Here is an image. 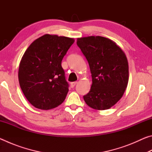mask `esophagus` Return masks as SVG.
<instances>
[{
    "instance_id": "esophagus-1",
    "label": "esophagus",
    "mask_w": 152,
    "mask_h": 152,
    "mask_svg": "<svg viewBox=\"0 0 152 152\" xmlns=\"http://www.w3.org/2000/svg\"><path fill=\"white\" fill-rule=\"evenodd\" d=\"M77 84V82H71V87L72 88H74V86H76V84Z\"/></svg>"
}]
</instances>
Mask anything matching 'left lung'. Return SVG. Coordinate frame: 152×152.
I'll return each mask as SVG.
<instances>
[{"label": "left lung", "instance_id": "left-lung-1", "mask_svg": "<svg viewBox=\"0 0 152 152\" xmlns=\"http://www.w3.org/2000/svg\"><path fill=\"white\" fill-rule=\"evenodd\" d=\"M77 45L88 61L92 74L91 90L83 96L94 109H110L121 99L129 80L125 53L117 43L101 36L77 39Z\"/></svg>", "mask_w": 152, "mask_h": 152}]
</instances>
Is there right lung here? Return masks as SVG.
I'll return each instance as SVG.
<instances>
[{
    "instance_id": "right-lung-1",
    "label": "right lung",
    "mask_w": 152,
    "mask_h": 152,
    "mask_svg": "<svg viewBox=\"0 0 152 152\" xmlns=\"http://www.w3.org/2000/svg\"><path fill=\"white\" fill-rule=\"evenodd\" d=\"M74 42L73 38L45 34L25 51L18 76L20 88L33 107L49 110L65 100L69 85L61 61Z\"/></svg>"
}]
</instances>
